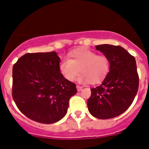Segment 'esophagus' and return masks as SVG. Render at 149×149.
<instances>
[{
	"label": "esophagus",
	"instance_id": "esophagus-1",
	"mask_svg": "<svg viewBox=\"0 0 149 149\" xmlns=\"http://www.w3.org/2000/svg\"><path fill=\"white\" fill-rule=\"evenodd\" d=\"M76 87H77V91H81V89H83V87H82V86H78V85H77V86H76Z\"/></svg>",
	"mask_w": 149,
	"mask_h": 149
}]
</instances>
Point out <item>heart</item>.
<instances>
[{
    "instance_id": "heart-1",
    "label": "heart",
    "mask_w": 149,
    "mask_h": 149,
    "mask_svg": "<svg viewBox=\"0 0 149 149\" xmlns=\"http://www.w3.org/2000/svg\"><path fill=\"white\" fill-rule=\"evenodd\" d=\"M70 59L65 58L60 63V71L66 80L73 81L79 70V82L98 83L108 74L110 61L104 55H97L93 51L86 48L74 50L69 54Z\"/></svg>"
}]
</instances>
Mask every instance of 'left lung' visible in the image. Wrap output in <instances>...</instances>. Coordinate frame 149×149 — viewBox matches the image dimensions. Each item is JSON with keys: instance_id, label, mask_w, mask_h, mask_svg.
I'll return each instance as SVG.
<instances>
[{"instance_id": "1", "label": "left lung", "mask_w": 149, "mask_h": 149, "mask_svg": "<svg viewBox=\"0 0 149 149\" xmlns=\"http://www.w3.org/2000/svg\"><path fill=\"white\" fill-rule=\"evenodd\" d=\"M110 61V71L100 85L91 89L89 112L101 119L114 118L127 110L139 87L136 60L121 46L96 45Z\"/></svg>"}]
</instances>
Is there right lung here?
Segmentation results:
<instances>
[{
	"label": "right lung",
	"instance_id": "right-lung-1",
	"mask_svg": "<svg viewBox=\"0 0 149 149\" xmlns=\"http://www.w3.org/2000/svg\"><path fill=\"white\" fill-rule=\"evenodd\" d=\"M55 51L26 54L13 68V98L24 116L35 122L52 124L65 116L76 85L60 71Z\"/></svg>",
	"mask_w": 149,
	"mask_h": 149
}]
</instances>
